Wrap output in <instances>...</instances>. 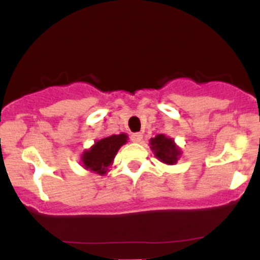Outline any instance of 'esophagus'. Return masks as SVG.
Segmentation results:
<instances>
[{
	"label": "esophagus",
	"mask_w": 260,
	"mask_h": 260,
	"mask_svg": "<svg viewBox=\"0 0 260 260\" xmlns=\"http://www.w3.org/2000/svg\"><path fill=\"white\" fill-rule=\"evenodd\" d=\"M142 139H143L142 133H133L132 136H131V140H132L133 143H139Z\"/></svg>",
	"instance_id": "esophagus-1"
}]
</instances>
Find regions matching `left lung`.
Wrapping results in <instances>:
<instances>
[{
    "label": "left lung",
    "instance_id": "left-lung-1",
    "mask_svg": "<svg viewBox=\"0 0 260 260\" xmlns=\"http://www.w3.org/2000/svg\"><path fill=\"white\" fill-rule=\"evenodd\" d=\"M150 145L154 150L155 156L162 162L169 164V165H174L181 154L180 149L176 147L174 140L162 136V134L151 138Z\"/></svg>",
    "mask_w": 260,
    "mask_h": 260
}]
</instances>
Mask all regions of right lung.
I'll return each instance as SVG.
<instances>
[{
    "mask_svg": "<svg viewBox=\"0 0 260 260\" xmlns=\"http://www.w3.org/2000/svg\"><path fill=\"white\" fill-rule=\"evenodd\" d=\"M126 142L127 136L123 133L98 140L91 149L85 150L82 155L83 165L85 169L91 170L99 175H104L107 171V168L111 165L118 149Z\"/></svg>",
    "mask_w": 260,
    "mask_h": 260,
    "instance_id": "right-lung-1",
    "label": "right lung"
}]
</instances>
